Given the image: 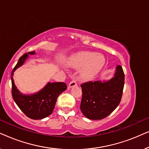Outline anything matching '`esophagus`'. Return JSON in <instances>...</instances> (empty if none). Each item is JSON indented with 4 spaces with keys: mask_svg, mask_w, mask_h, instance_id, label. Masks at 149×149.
<instances>
[{
    "mask_svg": "<svg viewBox=\"0 0 149 149\" xmlns=\"http://www.w3.org/2000/svg\"><path fill=\"white\" fill-rule=\"evenodd\" d=\"M77 84V81L75 80V79H72V80L70 82V83H69V87H73L76 86Z\"/></svg>",
    "mask_w": 149,
    "mask_h": 149,
    "instance_id": "1",
    "label": "esophagus"
}]
</instances>
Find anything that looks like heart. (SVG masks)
Segmentation results:
<instances>
[{
	"instance_id": "b5f03b06",
	"label": "heart",
	"mask_w": 149,
	"mask_h": 149,
	"mask_svg": "<svg viewBox=\"0 0 149 149\" xmlns=\"http://www.w3.org/2000/svg\"><path fill=\"white\" fill-rule=\"evenodd\" d=\"M69 64L75 68H82L81 77L88 79L101 70L105 64V58L102 54L83 52L71 57Z\"/></svg>"
}]
</instances>
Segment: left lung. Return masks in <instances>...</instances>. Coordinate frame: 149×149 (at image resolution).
<instances>
[{
  "mask_svg": "<svg viewBox=\"0 0 149 149\" xmlns=\"http://www.w3.org/2000/svg\"><path fill=\"white\" fill-rule=\"evenodd\" d=\"M124 83L123 68L117 66L115 76L107 82L88 81L82 83L80 109L83 115L92 120L102 119L109 116L121 102Z\"/></svg>",
  "mask_w": 149,
  "mask_h": 149,
  "instance_id": "1",
  "label": "left lung"
}]
</instances>
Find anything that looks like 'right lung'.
Masks as SVG:
<instances>
[{
  "mask_svg": "<svg viewBox=\"0 0 149 149\" xmlns=\"http://www.w3.org/2000/svg\"><path fill=\"white\" fill-rule=\"evenodd\" d=\"M30 52L29 54H34ZM28 57L24 54L20 57L11 72L12 96L21 111L32 119H41L48 117L54 111L58 97L67 88L65 83H49L43 89L32 95H23L16 88L13 79V72L16 69L24 64Z\"/></svg>",
  "mask_w": 149,
  "mask_h": 149,
  "instance_id": "obj_1",
  "label": "right lung"
}]
</instances>
